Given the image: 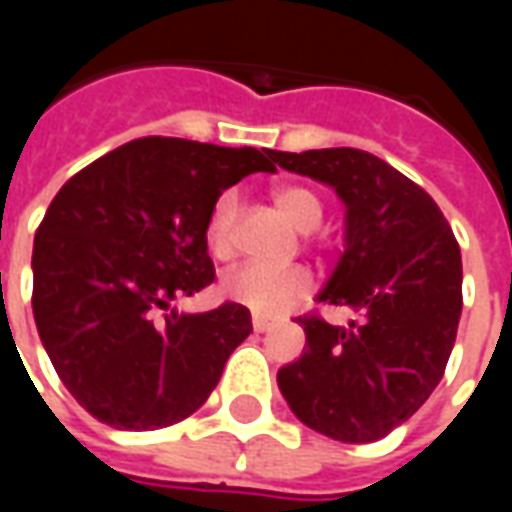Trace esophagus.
<instances>
[{"label":"esophagus","instance_id":"esophagus-1","mask_svg":"<svg viewBox=\"0 0 512 512\" xmlns=\"http://www.w3.org/2000/svg\"><path fill=\"white\" fill-rule=\"evenodd\" d=\"M268 326H271V323L266 321V318H252V329H255V332H268Z\"/></svg>","mask_w":512,"mask_h":512}]
</instances>
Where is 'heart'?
I'll use <instances>...</instances> for the list:
<instances>
[{
    "instance_id": "1",
    "label": "heart",
    "mask_w": 512,
    "mask_h": 512,
    "mask_svg": "<svg viewBox=\"0 0 512 512\" xmlns=\"http://www.w3.org/2000/svg\"><path fill=\"white\" fill-rule=\"evenodd\" d=\"M274 205L301 233L315 230L323 219V202L307 186H279L274 191ZM235 219L238 200L233 191H224L208 213L205 241L213 257H230L235 246ZM222 290L235 301L260 315H274L288 304L301 299L310 290V274L304 268H268L246 263L222 277Z\"/></svg>"
}]
</instances>
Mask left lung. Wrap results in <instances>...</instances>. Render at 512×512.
Masks as SVG:
<instances>
[{"mask_svg":"<svg viewBox=\"0 0 512 512\" xmlns=\"http://www.w3.org/2000/svg\"><path fill=\"white\" fill-rule=\"evenodd\" d=\"M345 202V252L318 296L362 318L304 315V354L277 373L290 411L348 444L384 439L439 386L463 307L461 246L428 191L367 150H274Z\"/></svg>","mask_w":512,"mask_h":512,"instance_id":"obj_1","label":"left lung"}]
</instances>
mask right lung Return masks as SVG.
Returning <instances> with one entry per match:
<instances>
[{"instance_id":"add662e5","label":"right lung","mask_w":512,"mask_h":512,"mask_svg":"<svg viewBox=\"0 0 512 512\" xmlns=\"http://www.w3.org/2000/svg\"><path fill=\"white\" fill-rule=\"evenodd\" d=\"M274 150L145 136L95 158L51 200L32 249V312L76 403L117 430L175 425L208 400L252 332L227 301L167 312L216 277L205 222Z\"/></svg>"}]
</instances>
